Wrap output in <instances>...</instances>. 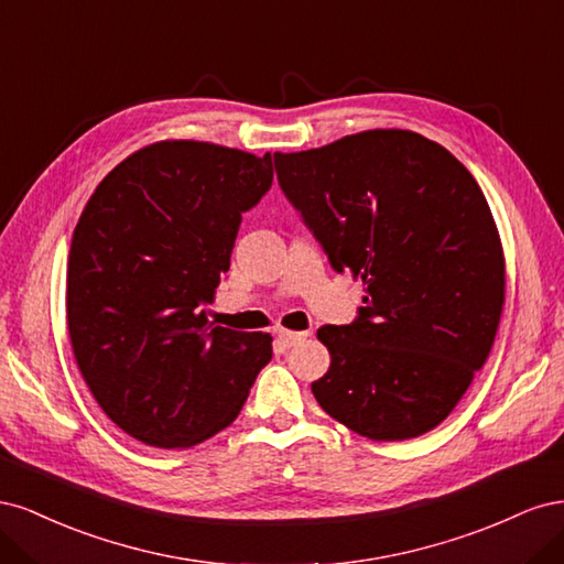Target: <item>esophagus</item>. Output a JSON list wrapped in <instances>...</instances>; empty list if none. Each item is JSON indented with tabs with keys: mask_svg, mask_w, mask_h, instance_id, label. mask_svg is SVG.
Wrapping results in <instances>:
<instances>
[{
	"mask_svg": "<svg viewBox=\"0 0 564 564\" xmlns=\"http://www.w3.org/2000/svg\"><path fill=\"white\" fill-rule=\"evenodd\" d=\"M278 340L282 348H292V346H299L301 340L308 338V332H292V329H278Z\"/></svg>",
	"mask_w": 564,
	"mask_h": 564,
	"instance_id": "34e87169",
	"label": "esophagus"
}]
</instances>
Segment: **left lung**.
<instances>
[{
	"label": "left lung",
	"instance_id": "left-lung-1",
	"mask_svg": "<svg viewBox=\"0 0 564 564\" xmlns=\"http://www.w3.org/2000/svg\"><path fill=\"white\" fill-rule=\"evenodd\" d=\"M272 160L332 268L367 292L355 322L317 332L332 365L311 386L315 400L369 440L433 431L487 362L506 301L480 185L449 150L404 129Z\"/></svg>",
	"mask_w": 564,
	"mask_h": 564
}]
</instances>
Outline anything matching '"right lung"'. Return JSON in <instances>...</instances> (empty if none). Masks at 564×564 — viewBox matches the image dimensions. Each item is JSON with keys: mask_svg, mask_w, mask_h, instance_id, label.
<instances>
[{"mask_svg": "<svg viewBox=\"0 0 564 564\" xmlns=\"http://www.w3.org/2000/svg\"><path fill=\"white\" fill-rule=\"evenodd\" d=\"M272 185L270 152L202 141L135 150L98 183L67 256V334L91 395L143 445L185 449L240 414L272 336L214 327L242 214Z\"/></svg>", "mask_w": 564, "mask_h": 564, "instance_id": "right-lung-1", "label": "right lung"}]
</instances>
